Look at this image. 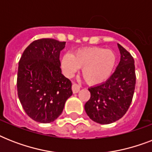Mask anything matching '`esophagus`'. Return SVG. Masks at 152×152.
I'll use <instances>...</instances> for the list:
<instances>
[{"instance_id":"obj_1","label":"esophagus","mask_w":152,"mask_h":152,"mask_svg":"<svg viewBox=\"0 0 152 152\" xmlns=\"http://www.w3.org/2000/svg\"><path fill=\"white\" fill-rule=\"evenodd\" d=\"M80 89V87L76 83H72V92L75 94V93H78Z\"/></svg>"}]
</instances>
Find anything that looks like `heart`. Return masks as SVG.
<instances>
[{
    "mask_svg": "<svg viewBox=\"0 0 152 152\" xmlns=\"http://www.w3.org/2000/svg\"><path fill=\"white\" fill-rule=\"evenodd\" d=\"M115 53L110 49L88 47L78 50L62 57L61 64L64 74L71 77L79 68L81 74L89 84H99L110 76L115 66Z\"/></svg>",
    "mask_w": 152,
    "mask_h": 152,
    "instance_id": "obj_1",
    "label": "heart"
}]
</instances>
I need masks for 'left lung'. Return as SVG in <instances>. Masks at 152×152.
<instances>
[{
    "instance_id": "8db88e82",
    "label": "left lung",
    "mask_w": 152,
    "mask_h": 152,
    "mask_svg": "<svg viewBox=\"0 0 152 152\" xmlns=\"http://www.w3.org/2000/svg\"><path fill=\"white\" fill-rule=\"evenodd\" d=\"M118 46L121 60L117 69L106 82L88 89L91 98L84 106L88 117L102 125L122 118L129 108L134 94V59L120 44Z\"/></svg>"
}]
</instances>
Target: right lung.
Segmentation results:
<instances>
[{
	"mask_svg": "<svg viewBox=\"0 0 152 152\" xmlns=\"http://www.w3.org/2000/svg\"><path fill=\"white\" fill-rule=\"evenodd\" d=\"M65 42L41 39L30 44L19 61L18 97L27 115L50 123L61 114L72 95V83L61 73L60 52Z\"/></svg>",
	"mask_w": 152,
	"mask_h": 152,
	"instance_id": "obj_1",
	"label": "right lung"
}]
</instances>
